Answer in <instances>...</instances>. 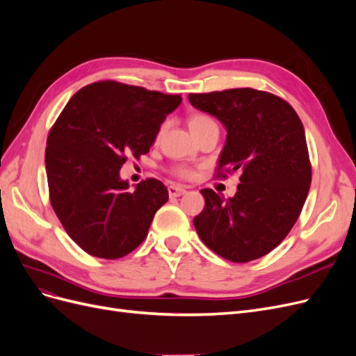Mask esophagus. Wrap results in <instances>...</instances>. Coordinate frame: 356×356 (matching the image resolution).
<instances>
[{
  "instance_id": "esophagus-1",
  "label": "esophagus",
  "mask_w": 356,
  "mask_h": 356,
  "mask_svg": "<svg viewBox=\"0 0 356 356\" xmlns=\"http://www.w3.org/2000/svg\"><path fill=\"white\" fill-rule=\"evenodd\" d=\"M186 192L185 186H180V185H171L168 186V195L170 197H181L183 193Z\"/></svg>"
}]
</instances>
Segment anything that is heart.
I'll return each instance as SVG.
<instances>
[{
	"label": "heart",
	"instance_id": "1",
	"mask_svg": "<svg viewBox=\"0 0 356 356\" xmlns=\"http://www.w3.org/2000/svg\"><path fill=\"white\" fill-rule=\"evenodd\" d=\"M214 122L216 121L210 115H207V113H193V115L189 118V129L192 133H197L201 129H204L205 125H210ZM173 171L175 175L180 177H191L193 175V171L188 167H175Z\"/></svg>",
	"mask_w": 356,
	"mask_h": 356
}]
</instances>
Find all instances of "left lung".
<instances>
[{
  "instance_id": "8db88e82",
  "label": "left lung",
  "mask_w": 356,
  "mask_h": 356,
  "mask_svg": "<svg viewBox=\"0 0 356 356\" xmlns=\"http://www.w3.org/2000/svg\"><path fill=\"white\" fill-rule=\"evenodd\" d=\"M189 102L227 131L216 177L241 173L232 198L201 191L205 207L193 226L202 243L226 260L266 256L291 231L311 188L303 124L289 102L254 88L189 95Z\"/></svg>"
}]
</instances>
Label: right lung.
Instances as JSON below:
<instances>
[{"instance_id": "add662e5", "label": "right lung", "mask_w": 356, "mask_h": 356, "mask_svg": "<svg viewBox=\"0 0 356 356\" xmlns=\"http://www.w3.org/2000/svg\"><path fill=\"white\" fill-rule=\"evenodd\" d=\"M180 102V95L99 81L78 90L53 124L45 147L50 202L86 253L115 260L143 243L168 191L152 177L129 191L120 168L127 156L149 152Z\"/></svg>"}]
</instances>
